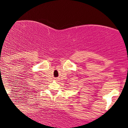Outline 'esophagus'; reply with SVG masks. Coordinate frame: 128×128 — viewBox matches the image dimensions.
I'll return each instance as SVG.
<instances>
[{"label": "esophagus", "mask_w": 128, "mask_h": 128, "mask_svg": "<svg viewBox=\"0 0 128 128\" xmlns=\"http://www.w3.org/2000/svg\"><path fill=\"white\" fill-rule=\"evenodd\" d=\"M55 80H57V78H55Z\"/></svg>", "instance_id": "1"}]
</instances>
